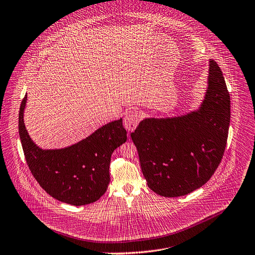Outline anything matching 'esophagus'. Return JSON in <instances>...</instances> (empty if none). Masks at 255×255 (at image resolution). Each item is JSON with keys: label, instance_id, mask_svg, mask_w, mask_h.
<instances>
[{"label": "esophagus", "instance_id": "1", "mask_svg": "<svg viewBox=\"0 0 255 255\" xmlns=\"http://www.w3.org/2000/svg\"><path fill=\"white\" fill-rule=\"evenodd\" d=\"M140 121V113L137 110L130 111L124 118V126L128 131H133Z\"/></svg>", "mask_w": 255, "mask_h": 255}]
</instances>
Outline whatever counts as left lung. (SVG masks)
Instances as JSON below:
<instances>
[{
	"instance_id": "1",
	"label": "left lung",
	"mask_w": 255,
	"mask_h": 255,
	"mask_svg": "<svg viewBox=\"0 0 255 255\" xmlns=\"http://www.w3.org/2000/svg\"><path fill=\"white\" fill-rule=\"evenodd\" d=\"M230 94L221 68L210 61L200 109L167 119H144L131 133L148 187L165 197L204 185L223 158L230 125Z\"/></svg>"
}]
</instances>
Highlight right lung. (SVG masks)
Listing matches in <instances>:
<instances>
[{
  "label": "right lung",
  "mask_w": 255,
  "mask_h": 255,
  "mask_svg": "<svg viewBox=\"0 0 255 255\" xmlns=\"http://www.w3.org/2000/svg\"><path fill=\"white\" fill-rule=\"evenodd\" d=\"M27 96L19 110V135L27 166L40 187L52 197L72 205L99 200L110 183L113 151L127 140L122 119L111 122L69 147L43 150L29 137L23 112Z\"/></svg>",
  "instance_id": "add662e5"
}]
</instances>
